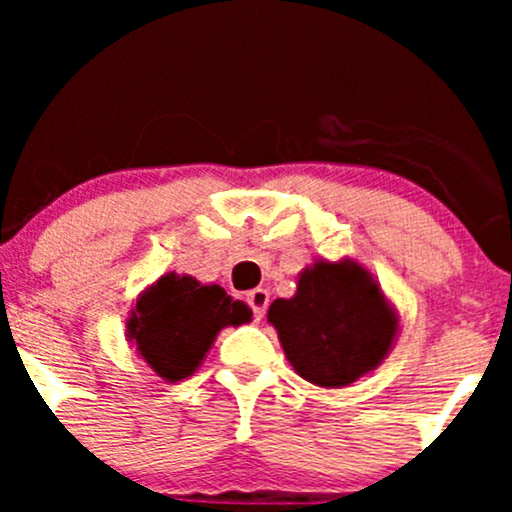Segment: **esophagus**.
I'll return each mask as SVG.
<instances>
[{"label": "esophagus", "mask_w": 512, "mask_h": 512, "mask_svg": "<svg viewBox=\"0 0 512 512\" xmlns=\"http://www.w3.org/2000/svg\"><path fill=\"white\" fill-rule=\"evenodd\" d=\"M245 301H248V305H250L252 317H255V320H262L264 313H267L269 293L264 289H255V291L248 293V298H245Z\"/></svg>", "instance_id": "obj_1"}]
</instances>
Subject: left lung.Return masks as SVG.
Returning a JSON list of instances; mask_svg holds the SVG:
<instances>
[{"mask_svg":"<svg viewBox=\"0 0 512 512\" xmlns=\"http://www.w3.org/2000/svg\"><path fill=\"white\" fill-rule=\"evenodd\" d=\"M267 317L296 373L322 387H344L373 370L397 332L378 284L351 262H315L296 296L276 298Z\"/></svg>","mask_w":512,"mask_h":512,"instance_id":"1","label":"left lung"}]
</instances>
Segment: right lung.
Returning <instances> with one entry per match:
<instances>
[{"instance_id":"obj_1","label":"right lung","mask_w":512,"mask_h":512,"mask_svg":"<svg viewBox=\"0 0 512 512\" xmlns=\"http://www.w3.org/2000/svg\"><path fill=\"white\" fill-rule=\"evenodd\" d=\"M250 315L248 305L233 301L221 286L166 274L139 298L127 332L144 361L175 383L195 373L221 327L243 325Z\"/></svg>"}]
</instances>
